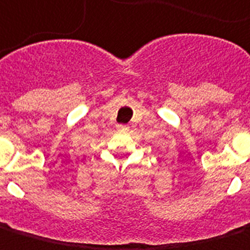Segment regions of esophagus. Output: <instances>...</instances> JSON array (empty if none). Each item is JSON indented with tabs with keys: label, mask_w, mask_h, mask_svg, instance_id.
I'll use <instances>...</instances> for the list:
<instances>
[{
	"label": "esophagus",
	"mask_w": 250,
	"mask_h": 250,
	"mask_svg": "<svg viewBox=\"0 0 250 250\" xmlns=\"http://www.w3.org/2000/svg\"><path fill=\"white\" fill-rule=\"evenodd\" d=\"M118 129H121V131H127V129H128V125H118Z\"/></svg>",
	"instance_id": "34e87169"
}]
</instances>
